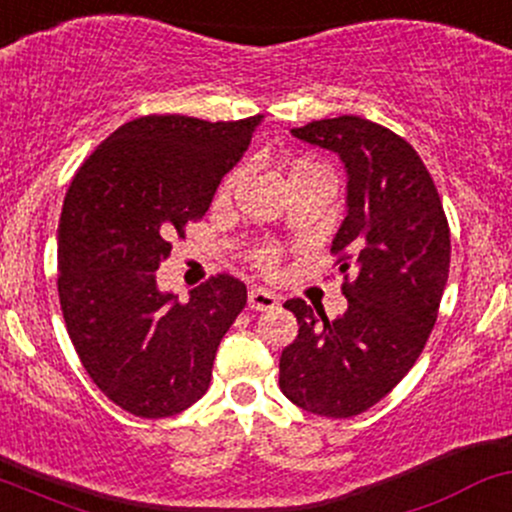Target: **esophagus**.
Listing matches in <instances>:
<instances>
[{
	"mask_svg": "<svg viewBox=\"0 0 512 512\" xmlns=\"http://www.w3.org/2000/svg\"><path fill=\"white\" fill-rule=\"evenodd\" d=\"M279 303H282L279 296L274 294V291L262 289V286H255V289H250V294H247V306H250L252 311H272Z\"/></svg>",
	"mask_w": 512,
	"mask_h": 512,
	"instance_id": "1",
	"label": "esophagus"
}]
</instances>
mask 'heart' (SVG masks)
<instances>
[{
    "label": "heart",
    "mask_w": 512,
    "mask_h": 512,
    "mask_svg": "<svg viewBox=\"0 0 512 512\" xmlns=\"http://www.w3.org/2000/svg\"><path fill=\"white\" fill-rule=\"evenodd\" d=\"M313 167H318V165H313V162H308V160H301L291 167V174L301 172V170H313ZM235 182H238V172L228 174L226 182H223V187H221V194H228L230 189L235 187ZM255 260L262 269H274V265H277V260H279V252L274 250V247H262V250L255 252Z\"/></svg>",
    "instance_id": "b5f03b06"
}]
</instances>
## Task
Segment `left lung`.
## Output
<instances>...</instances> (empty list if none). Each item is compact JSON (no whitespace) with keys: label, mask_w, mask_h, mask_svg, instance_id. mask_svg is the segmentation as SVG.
<instances>
[{"label":"left lung","mask_w":512,"mask_h":512,"mask_svg":"<svg viewBox=\"0 0 512 512\" xmlns=\"http://www.w3.org/2000/svg\"><path fill=\"white\" fill-rule=\"evenodd\" d=\"M291 133L345 162L347 216L330 252L347 311L328 320L323 306L284 303L299 335L279 357V386L303 411L352 418L411 372L430 338L449 274L447 216L428 167L389 128L338 116Z\"/></svg>","instance_id":"1"}]
</instances>
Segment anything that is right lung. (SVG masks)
I'll list each match as a JSON object with an SVG mask.
<instances>
[{
  "instance_id": "right-lung-1",
  "label": "right lung",
  "mask_w": 512,
  "mask_h": 512,
  "mask_svg": "<svg viewBox=\"0 0 512 512\" xmlns=\"http://www.w3.org/2000/svg\"><path fill=\"white\" fill-rule=\"evenodd\" d=\"M262 116L201 121L140 116L123 123L72 179L58 226V294L82 367L123 411L170 418L211 384L223 335L247 289L216 274L187 303L157 289L155 272L209 211Z\"/></svg>"
}]
</instances>
